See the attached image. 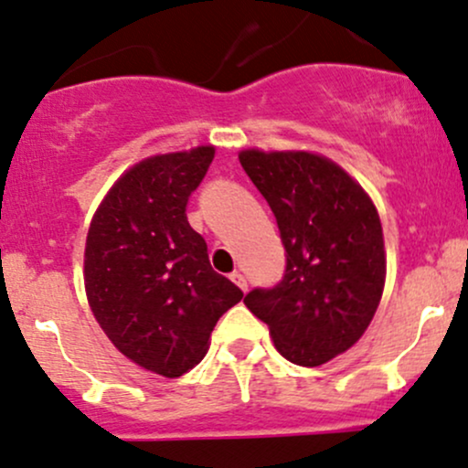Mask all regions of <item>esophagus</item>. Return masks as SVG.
Wrapping results in <instances>:
<instances>
[{
	"instance_id": "34e87169",
	"label": "esophagus",
	"mask_w": 468,
	"mask_h": 468,
	"mask_svg": "<svg viewBox=\"0 0 468 468\" xmlns=\"http://www.w3.org/2000/svg\"><path fill=\"white\" fill-rule=\"evenodd\" d=\"M229 278H232L234 285H239L240 290L248 292V278H245V274H240V271H232V274H229Z\"/></svg>"
}]
</instances>
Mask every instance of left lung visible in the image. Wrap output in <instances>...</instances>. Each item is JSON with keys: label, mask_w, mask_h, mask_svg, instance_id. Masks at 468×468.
<instances>
[{"label": "left lung", "mask_w": 468, "mask_h": 468, "mask_svg": "<svg viewBox=\"0 0 468 468\" xmlns=\"http://www.w3.org/2000/svg\"><path fill=\"white\" fill-rule=\"evenodd\" d=\"M274 212L285 274L245 304L293 365L318 367L369 327L385 287V240L374 203L343 167L309 152L239 154Z\"/></svg>", "instance_id": "left-lung-1"}]
</instances>
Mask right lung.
<instances>
[{"label":"right lung","instance_id":"obj_1","mask_svg":"<svg viewBox=\"0 0 468 468\" xmlns=\"http://www.w3.org/2000/svg\"><path fill=\"white\" fill-rule=\"evenodd\" d=\"M214 159L212 145L141 161L114 183L86 240V293L121 354L165 378L207 354L218 318L243 298L209 265L187 223V201Z\"/></svg>","mask_w":468,"mask_h":468}]
</instances>
